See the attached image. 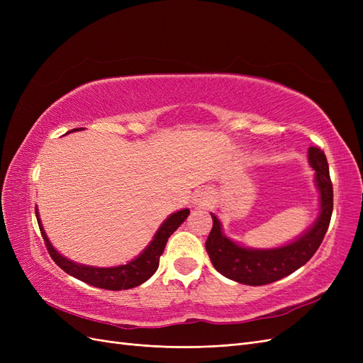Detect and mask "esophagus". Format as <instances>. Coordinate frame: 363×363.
Returning a JSON list of instances; mask_svg holds the SVG:
<instances>
[{"label":"esophagus","mask_w":363,"mask_h":363,"mask_svg":"<svg viewBox=\"0 0 363 363\" xmlns=\"http://www.w3.org/2000/svg\"><path fill=\"white\" fill-rule=\"evenodd\" d=\"M212 199H213V195H212L211 191H208V189H200V191H196L194 194L192 203L196 207H206V206H208V204L212 203Z\"/></svg>","instance_id":"1"}]
</instances>
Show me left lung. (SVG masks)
I'll return each instance as SVG.
<instances>
[{
	"label": "left lung",
	"mask_w": 363,
	"mask_h": 363,
	"mask_svg": "<svg viewBox=\"0 0 363 363\" xmlns=\"http://www.w3.org/2000/svg\"><path fill=\"white\" fill-rule=\"evenodd\" d=\"M309 163L315 169L316 186L320 189L321 215L307 232L294 242L274 250H250L239 247L223 235L221 224L212 215L213 227L206 240L207 255L218 272L230 280L262 286L289 276L311 260L320 248L330 224L333 212V186L328 174V163L324 151L318 147L309 148Z\"/></svg>",
	"instance_id": "left-lung-1"
}]
</instances>
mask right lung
Segmentation results:
<instances>
[{"instance_id":"add662e5","label":"right lung","mask_w":363,"mask_h":363,"mask_svg":"<svg viewBox=\"0 0 363 363\" xmlns=\"http://www.w3.org/2000/svg\"><path fill=\"white\" fill-rule=\"evenodd\" d=\"M77 130H82V128H74L71 131H77ZM188 215H189L188 208H183V211L177 213H172L167 221L160 225L159 232L156 233L155 239L151 240V244L145 248V251L135 260L128 262L127 265H121L115 268H94V267L79 265V263L71 262L67 257L59 255V252L51 245L45 232H43L39 215L36 212L42 238L45 240V245L51 259L57 263L59 268H62L65 272H68L69 276L75 279H79L87 284H92L95 288L111 289V291H123V289L136 288L139 284L147 281L159 268V260L164 250V245L168 242V238L180 227V224L186 218H188Z\"/></svg>"}]
</instances>
